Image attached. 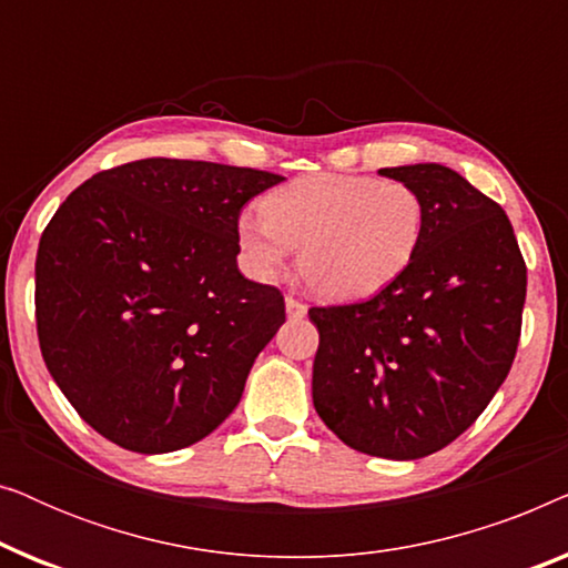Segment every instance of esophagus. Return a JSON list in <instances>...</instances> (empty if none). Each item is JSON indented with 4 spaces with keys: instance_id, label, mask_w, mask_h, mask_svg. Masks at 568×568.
Instances as JSON below:
<instances>
[{
    "instance_id": "esophagus-1",
    "label": "esophagus",
    "mask_w": 568,
    "mask_h": 568,
    "mask_svg": "<svg viewBox=\"0 0 568 568\" xmlns=\"http://www.w3.org/2000/svg\"><path fill=\"white\" fill-rule=\"evenodd\" d=\"M284 307H286V315H290V317H302V315L307 313V307L302 305L300 300H294V297H286L284 300Z\"/></svg>"
}]
</instances>
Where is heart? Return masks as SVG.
Segmentation results:
<instances>
[{"label":"heart","instance_id":"b5f03b06","mask_svg":"<svg viewBox=\"0 0 568 568\" xmlns=\"http://www.w3.org/2000/svg\"><path fill=\"white\" fill-rule=\"evenodd\" d=\"M261 213L243 212L237 245L245 268L271 278L297 247V271L323 300L369 297L414 261L424 204L398 181L310 175L268 193Z\"/></svg>","mask_w":568,"mask_h":568}]
</instances>
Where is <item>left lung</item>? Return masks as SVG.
<instances>
[{"mask_svg": "<svg viewBox=\"0 0 568 568\" xmlns=\"http://www.w3.org/2000/svg\"><path fill=\"white\" fill-rule=\"evenodd\" d=\"M424 204L408 268L356 305L313 307L317 416L356 453L418 460L468 429L515 362L527 268L504 209L437 162L383 168Z\"/></svg>", "mask_w": 568, "mask_h": 568, "instance_id": "1", "label": "left lung"}]
</instances>
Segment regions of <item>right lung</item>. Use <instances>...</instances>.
Listing matches in <instances>:
<instances>
[{
  "label": "right lung",
  "mask_w": 568,
  "mask_h": 568,
  "mask_svg": "<svg viewBox=\"0 0 568 568\" xmlns=\"http://www.w3.org/2000/svg\"><path fill=\"white\" fill-rule=\"evenodd\" d=\"M282 175L150 158L67 196L36 258L51 377L123 449L175 453L212 434L284 323V297L237 268V220Z\"/></svg>",
  "instance_id": "right-lung-1"
}]
</instances>
